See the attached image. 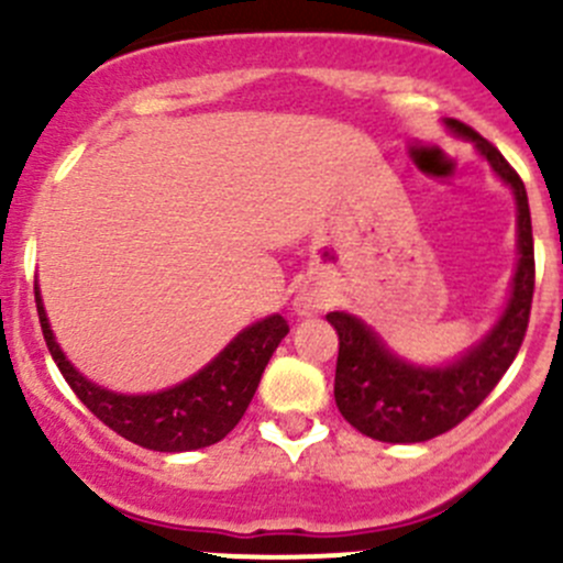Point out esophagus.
<instances>
[{
    "label": "esophagus",
    "instance_id": "34e87169",
    "mask_svg": "<svg viewBox=\"0 0 563 563\" xmlns=\"http://www.w3.org/2000/svg\"><path fill=\"white\" fill-rule=\"evenodd\" d=\"M318 308H321V302H318L316 297H310V294H299L297 297V313L299 316H310Z\"/></svg>",
    "mask_w": 563,
    "mask_h": 563
}]
</instances>
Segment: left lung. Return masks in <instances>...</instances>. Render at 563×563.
<instances>
[{
  "instance_id": "obj_1",
  "label": "left lung",
  "mask_w": 563,
  "mask_h": 563,
  "mask_svg": "<svg viewBox=\"0 0 563 563\" xmlns=\"http://www.w3.org/2000/svg\"><path fill=\"white\" fill-rule=\"evenodd\" d=\"M446 130L471 141L512 190L518 207V266L509 286L507 308L490 332L457 360L444 365H417L395 351L362 318L334 310L327 316L338 332L334 402L345 422L362 435L387 444H419L463 422L493 387L501 382L526 338L533 299V236L526 185L501 152L457 119H444Z\"/></svg>"
}]
</instances>
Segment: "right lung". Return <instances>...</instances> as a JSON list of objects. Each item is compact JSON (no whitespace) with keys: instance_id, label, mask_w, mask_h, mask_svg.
<instances>
[{"instance_id":"add662e5","label":"right lung","mask_w":563,"mask_h":563,"mask_svg":"<svg viewBox=\"0 0 563 563\" xmlns=\"http://www.w3.org/2000/svg\"><path fill=\"white\" fill-rule=\"evenodd\" d=\"M35 302L45 345L78 400L113 433L155 452L203 450L225 439L245 417L266 362L288 334L286 318L277 313L266 316L242 329L207 367L187 382L150 395H122L98 387L73 367L56 343L37 283Z\"/></svg>"}]
</instances>
